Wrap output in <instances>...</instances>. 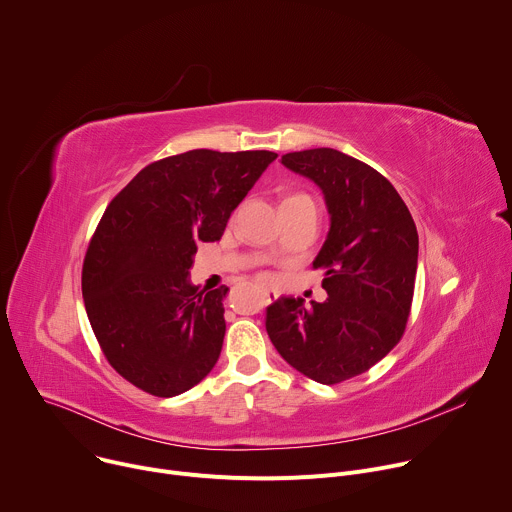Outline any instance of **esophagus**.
<instances>
[{
    "mask_svg": "<svg viewBox=\"0 0 512 512\" xmlns=\"http://www.w3.org/2000/svg\"><path fill=\"white\" fill-rule=\"evenodd\" d=\"M261 296H263L265 304H271V302H275V300L279 298L277 291H275V289H271V287H261Z\"/></svg>",
    "mask_w": 512,
    "mask_h": 512,
    "instance_id": "34e87169",
    "label": "esophagus"
}]
</instances>
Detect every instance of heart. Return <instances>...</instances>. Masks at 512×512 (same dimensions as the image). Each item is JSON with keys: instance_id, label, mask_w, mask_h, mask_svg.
<instances>
[{"instance_id": "heart-1", "label": "heart", "mask_w": 512, "mask_h": 512, "mask_svg": "<svg viewBox=\"0 0 512 512\" xmlns=\"http://www.w3.org/2000/svg\"><path fill=\"white\" fill-rule=\"evenodd\" d=\"M291 198H306V196H302V194H296V196H289L287 200H291Z\"/></svg>"}]
</instances>
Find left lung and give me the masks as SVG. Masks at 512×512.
Wrapping results in <instances>:
<instances>
[{"label":"left lung","mask_w":512,"mask_h":512,"mask_svg":"<svg viewBox=\"0 0 512 512\" xmlns=\"http://www.w3.org/2000/svg\"><path fill=\"white\" fill-rule=\"evenodd\" d=\"M324 194L328 237L314 259L326 302L279 298L265 328L302 375L336 385L367 373L401 340L415 287L419 237L399 192L375 168L332 148L281 156Z\"/></svg>","instance_id":"8db88e82"}]
</instances>
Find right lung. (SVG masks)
Returning a JSON list of instances; mask_svg holds the SVG:
<instances>
[{
  "label": "right lung",
  "instance_id": "1",
  "mask_svg": "<svg viewBox=\"0 0 512 512\" xmlns=\"http://www.w3.org/2000/svg\"><path fill=\"white\" fill-rule=\"evenodd\" d=\"M275 158L192 150L145 166L109 202L85 255L83 298L105 358L137 389L180 395L221 356L229 287L192 285L190 267Z\"/></svg>",
  "mask_w": 512,
  "mask_h": 512
}]
</instances>
